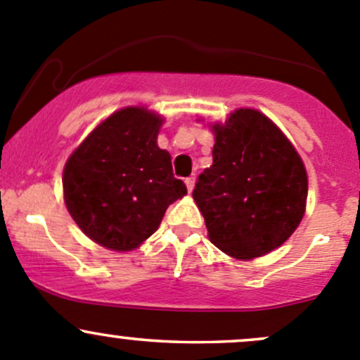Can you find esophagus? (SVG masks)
Instances as JSON below:
<instances>
[{"label": "esophagus", "mask_w": 360, "mask_h": 360, "mask_svg": "<svg viewBox=\"0 0 360 360\" xmlns=\"http://www.w3.org/2000/svg\"><path fill=\"white\" fill-rule=\"evenodd\" d=\"M184 183H186V188H188V191H193V188H195V183H197V177L195 176H190V177H186V179H184Z\"/></svg>", "instance_id": "1"}]
</instances>
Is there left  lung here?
<instances>
[{
	"mask_svg": "<svg viewBox=\"0 0 360 360\" xmlns=\"http://www.w3.org/2000/svg\"><path fill=\"white\" fill-rule=\"evenodd\" d=\"M212 165L193 190L209 240L237 259L284 244L300 226L308 177L291 141L268 116L240 108L214 123Z\"/></svg>",
	"mask_w": 360,
	"mask_h": 360,
	"instance_id": "obj_1",
	"label": "left lung"
}]
</instances>
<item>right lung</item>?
I'll list each match as a JSON object with an SVG mask.
<instances>
[{"mask_svg": "<svg viewBox=\"0 0 360 360\" xmlns=\"http://www.w3.org/2000/svg\"><path fill=\"white\" fill-rule=\"evenodd\" d=\"M163 120L141 106L112 112L68 158L64 202L79 230L103 248L132 250L158 230L186 184L157 137Z\"/></svg>", "mask_w": 360, "mask_h": 360, "instance_id": "add662e5", "label": "right lung"}]
</instances>
